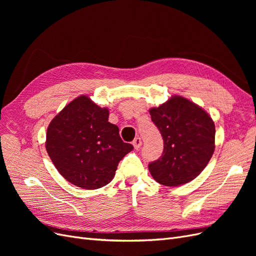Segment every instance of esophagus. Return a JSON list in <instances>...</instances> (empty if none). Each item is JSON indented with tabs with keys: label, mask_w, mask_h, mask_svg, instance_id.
<instances>
[{
	"label": "esophagus",
	"mask_w": 256,
	"mask_h": 256,
	"mask_svg": "<svg viewBox=\"0 0 256 256\" xmlns=\"http://www.w3.org/2000/svg\"><path fill=\"white\" fill-rule=\"evenodd\" d=\"M132 144H134V148L136 150H138L141 147V145H142V140H141V138H136L134 140V142H132Z\"/></svg>",
	"instance_id": "esophagus-1"
}]
</instances>
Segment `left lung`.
Wrapping results in <instances>:
<instances>
[{
    "mask_svg": "<svg viewBox=\"0 0 256 256\" xmlns=\"http://www.w3.org/2000/svg\"><path fill=\"white\" fill-rule=\"evenodd\" d=\"M150 114L164 138L161 157L148 164L157 182L176 187L198 177L214 152V124L200 106L173 96Z\"/></svg>",
    "mask_w": 256,
    "mask_h": 256,
    "instance_id": "left-lung-1",
    "label": "left lung"
}]
</instances>
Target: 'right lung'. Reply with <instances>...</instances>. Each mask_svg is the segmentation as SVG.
<instances>
[{
	"mask_svg": "<svg viewBox=\"0 0 256 256\" xmlns=\"http://www.w3.org/2000/svg\"><path fill=\"white\" fill-rule=\"evenodd\" d=\"M108 120L109 110L82 95L50 122L47 152L60 174L76 187L94 190L108 184L120 161L134 150Z\"/></svg>",
	"mask_w": 256,
	"mask_h": 256,
	"instance_id": "add662e5",
	"label": "right lung"
}]
</instances>
